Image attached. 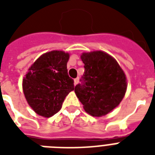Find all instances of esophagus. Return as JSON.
Instances as JSON below:
<instances>
[{
    "label": "esophagus",
    "instance_id": "esophagus-1",
    "mask_svg": "<svg viewBox=\"0 0 155 155\" xmlns=\"http://www.w3.org/2000/svg\"><path fill=\"white\" fill-rule=\"evenodd\" d=\"M79 83V78H75V80H74V85H76Z\"/></svg>",
    "mask_w": 155,
    "mask_h": 155
}]
</instances>
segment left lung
<instances>
[{
	"mask_svg": "<svg viewBox=\"0 0 155 155\" xmlns=\"http://www.w3.org/2000/svg\"><path fill=\"white\" fill-rule=\"evenodd\" d=\"M80 58L84 63V82L75 86V95L89 115H107L125 97V72L113 56L102 51L83 52Z\"/></svg>",
	"mask_w": 155,
	"mask_h": 155,
	"instance_id": "8db88e82",
	"label": "left lung"
}]
</instances>
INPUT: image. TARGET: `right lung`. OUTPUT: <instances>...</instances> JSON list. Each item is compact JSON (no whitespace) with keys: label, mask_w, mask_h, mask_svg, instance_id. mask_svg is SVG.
<instances>
[{"label":"right lung","mask_w":155,"mask_h":155,"mask_svg":"<svg viewBox=\"0 0 155 155\" xmlns=\"http://www.w3.org/2000/svg\"><path fill=\"white\" fill-rule=\"evenodd\" d=\"M70 54L51 51L42 54L22 79V90L30 108L38 115L51 117L62 108L69 92L75 89L67 63Z\"/></svg>","instance_id":"right-lung-1"}]
</instances>
